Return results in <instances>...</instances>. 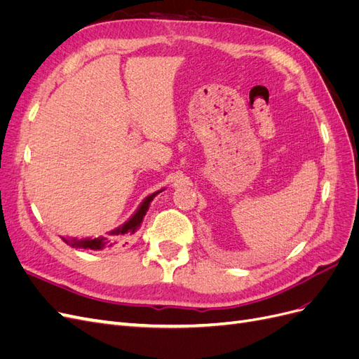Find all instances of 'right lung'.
<instances>
[{
	"instance_id": "1",
	"label": "right lung",
	"mask_w": 359,
	"mask_h": 359,
	"mask_svg": "<svg viewBox=\"0 0 359 359\" xmlns=\"http://www.w3.org/2000/svg\"><path fill=\"white\" fill-rule=\"evenodd\" d=\"M163 190H158L153 194H149V196H147L142 203H140L137 206V210L135 211V214L130 217V219L121 224L119 227H116V229L107 232V235H109L111 238L107 240L106 236H99V238H82V240H78V238H62V241L69 244L70 247H74V248H90V250H103L104 247H112L114 244H116L115 240H112V238H116V236H127V235H133L140 224H142L144 222V217L149 208V203L153 202V199L157 196L158 193H161ZM127 244V243H126Z\"/></svg>"
}]
</instances>
